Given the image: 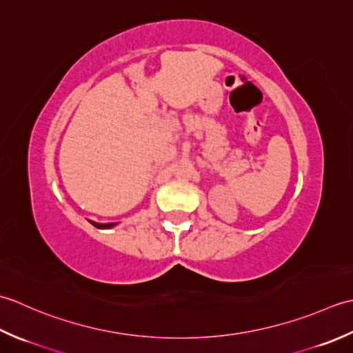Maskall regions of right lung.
<instances>
[{"instance_id": "add662e5", "label": "right lung", "mask_w": 353, "mask_h": 353, "mask_svg": "<svg viewBox=\"0 0 353 353\" xmlns=\"http://www.w3.org/2000/svg\"><path fill=\"white\" fill-rule=\"evenodd\" d=\"M91 224L97 228H110L114 225V224H96V222H91Z\"/></svg>"}]
</instances>
